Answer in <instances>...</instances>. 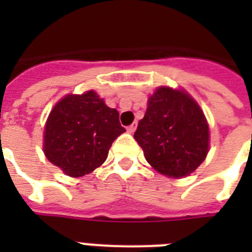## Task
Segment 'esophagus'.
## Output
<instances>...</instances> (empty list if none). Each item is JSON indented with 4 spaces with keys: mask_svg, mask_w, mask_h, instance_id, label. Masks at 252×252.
Returning <instances> with one entry per match:
<instances>
[{
    "mask_svg": "<svg viewBox=\"0 0 252 252\" xmlns=\"http://www.w3.org/2000/svg\"><path fill=\"white\" fill-rule=\"evenodd\" d=\"M136 128H137V123H133V124H130V126L126 128V130H128V133H133L134 130H136Z\"/></svg>",
    "mask_w": 252,
    "mask_h": 252,
    "instance_id": "34e87169",
    "label": "esophagus"
}]
</instances>
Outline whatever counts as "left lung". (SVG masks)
I'll return each instance as SVG.
<instances>
[{
	"mask_svg": "<svg viewBox=\"0 0 252 252\" xmlns=\"http://www.w3.org/2000/svg\"><path fill=\"white\" fill-rule=\"evenodd\" d=\"M134 140L152 167L170 178H182L207 157L209 126L195 99L183 90L162 86L148 100Z\"/></svg>",
	"mask_w": 252,
	"mask_h": 252,
	"instance_id": "1",
	"label": "left lung"
}]
</instances>
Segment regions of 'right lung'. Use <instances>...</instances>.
I'll return each instance as SVG.
<instances>
[{"mask_svg": "<svg viewBox=\"0 0 252 252\" xmlns=\"http://www.w3.org/2000/svg\"><path fill=\"white\" fill-rule=\"evenodd\" d=\"M126 132L119 112L95 91L69 94L51 111L44 128V154L64 174L80 178L106 161L112 142Z\"/></svg>", "mask_w": 252, "mask_h": 252, "instance_id": "right-lung-1", "label": "right lung"}]
</instances>
